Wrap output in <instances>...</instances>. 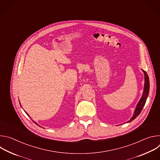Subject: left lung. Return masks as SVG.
<instances>
[{
  "mask_svg": "<svg viewBox=\"0 0 160 160\" xmlns=\"http://www.w3.org/2000/svg\"><path fill=\"white\" fill-rule=\"evenodd\" d=\"M142 71L144 72V91H143V94L142 96L140 99V101H139L138 105L136 106V108L135 109L133 115L132 116V117L131 118V119L130 120H128L127 122V123H129L132 121H133L135 118H136L137 117H138V115L141 113L143 107L145 105V103L146 102L148 94H149V77L146 73V72H145L144 70H142Z\"/></svg>",
  "mask_w": 160,
  "mask_h": 160,
  "instance_id": "obj_1",
  "label": "left lung"
}]
</instances>
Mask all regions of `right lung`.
Wrapping results in <instances>:
<instances>
[{
  "label": "right lung",
  "mask_w": 160,
  "mask_h": 160,
  "mask_svg": "<svg viewBox=\"0 0 160 160\" xmlns=\"http://www.w3.org/2000/svg\"><path fill=\"white\" fill-rule=\"evenodd\" d=\"M19 104H20V103H19ZM20 105H21V104H20ZM26 113H27V115H28V117H30V116H29V115H28V113H27V112H26ZM33 122H34V121H33ZM34 123H35V124H37V125H38V124H37V123H36V122H34ZM38 126H39V125H38Z\"/></svg>",
  "instance_id": "add662e5"
}]
</instances>
